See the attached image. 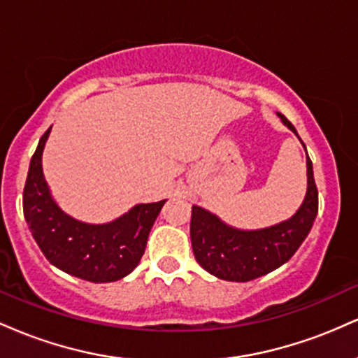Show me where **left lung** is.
Listing matches in <instances>:
<instances>
[{"label": "left lung", "instance_id": "obj_1", "mask_svg": "<svg viewBox=\"0 0 358 358\" xmlns=\"http://www.w3.org/2000/svg\"><path fill=\"white\" fill-rule=\"evenodd\" d=\"M278 116L282 124L298 136L296 127L281 113H278ZM306 176V195L296 213L287 220L264 229L245 231L232 227L215 213L193 205L190 237L196 262L215 278L245 282L264 276L289 261L310 234L318 213V190L308 153Z\"/></svg>", "mask_w": 358, "mask_h": 358}]
</instances>
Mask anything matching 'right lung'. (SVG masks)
Masks as SVG:
<instances>
[{"mask_svg":"<svg viewBox=\"0 0 358 358\" xmlns=\"http://www.w3.org/2000/svg\"><path fill=\"white\" fill-rule=\"evenodd\" d=\"M52 127L31 156L23 190V213L31 236L50 264L90 282H113L133 273L145 254L148 236L166 200L138 203L106 224L73 219L53 200L45 182L42 155Z\"/></svg>","mask_w":358,"mask_h":358,"instance_id":"obj_1","label":"right lung"}]
</instances>
